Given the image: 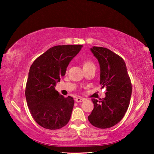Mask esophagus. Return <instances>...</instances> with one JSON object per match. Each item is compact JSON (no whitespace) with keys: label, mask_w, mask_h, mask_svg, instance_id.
<instances>
[{"label":"esophagus","mask_w":154,"mask_h":154,"mask_svg":"<svg viewBox=\"0 0 154 154\" xmlns=\"http://www.w3.org/2000/svg\"><path fill=\"white\" fill-rule=\"evenodd\" d=\"M83 100H84V98H81V97L76 98V99H75V101H76L77 103H81V102H83Z\"/></svg>","instance_id":"esophagus-1"}]
</instances>
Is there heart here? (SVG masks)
Instances as JSON below:
<instances>
[{
    "mask_svg": "<svg viewBox=\"0 0 154 154\" xmlns=\"http://www.w3.org/2000/svg\"><path fill=\"white\" fill-rule=\"evenodd\" d=\"M94 64L93 63H92L91 62L89 61H85L83 62V67H85V66H90V65H92Z\"/></svg>",
    "mask_w": 154,
    "mask_h": 154,
    "instance_id": "1",
    "label": "heart"
}]
</instances>
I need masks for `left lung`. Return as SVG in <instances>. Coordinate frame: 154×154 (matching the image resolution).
I'll use <instances>...</instances> for the list:
<instances>
[{"mask_svg": "<svg viewBox=\"0 0 154 154\" xmlns=\"http://www.w3.org/2000/svg\"><path fill=\"white\" fill-rule=\"evenodd\" d=\"M100 64V84L106 88V96L98 101L92 98L94 107L88 120L98 128H108L121 121L128 108L132 84L123 59L107 48H90Z\"/></svg>", "mask_w": 154, "mask_h": 154, "instance_id": "left-lung-1", "label": "left lung"}]
</instances>
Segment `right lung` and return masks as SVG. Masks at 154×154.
I'll list each match as a JSON object with an SVG mask.
<instances>
[{
    "mask_svg": "<svg viewBox=\"0 0 154 154\" xmlns=\"http://www.w3.org/2000/svg\"><path fill=\"white\" fill-rule=\"evenodd\" d=\"M82 47H52L38 57L30 68L25 91L27 105L36 123L46 129L62 128L71 118L73 98L70 96L64 98L55 90V86Z\"/></svg>",
    "mask_w": 154,
    "mask_h": 154,
    "instance_id": "1",
    "label": "right lung"
}]
</instances>
